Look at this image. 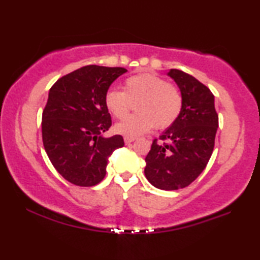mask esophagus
Returning <instances> with one entry per match:
<instances>
[{"label": "esophagus", "instance_id": "obj_1", "mask_svg": "<svg viewBox=\"0 0 260 260\" xmlns=\"http://www.w3.org/2000/svg\"><path fill=\"white\" fill-rule=\"evenodd\" d=\"M124 140H125V143H126V144H131L135 139H134V138H125Z\"/></svg>", "mask_w": 260, "mask_h": 260}]
</instances>
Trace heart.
<instances>
[{
  "label": "heart",
  "mask_w": 260,
  "mask_h": 260,
  "mask_svg": "<svg viewBox=\"0 0 260 260\" xmlns=\"http://www.w3.org/2000/svg\"><path fill=\"white\" fill-rule=\"evenodd\" d=\"M138 114L114 126V131L126 138L148 133L153 127L166 128L174 124L183 107V96L178 86L152 73H140L127 78L124 90L110 89L104 95V105L116 118L122 119L136 104Z\"/></svg>",
  "instance_id": "obj_1"
}]
</instances>
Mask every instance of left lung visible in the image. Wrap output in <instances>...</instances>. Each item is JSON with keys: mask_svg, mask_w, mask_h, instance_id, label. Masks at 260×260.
I'll return each instance as SVG.
<instances>
[{"mask_svg": "<svg viewBox=\"0 0 260 260\" xmlns=\"http://www.w3.org/2000/svg\"><path fill=\"white\" fill-rule=\"evenodd\" d=\"M183 96L182 111L158 143L153 140L146 157L144 174L153 187L177 190L190 184L203 172L212 155L219 118L214 96L196 78L180 70L167 73Z\"/></svg>", "mask_w": 260, "mask_h": 260, "instance_id": "left-lung-1", "label": "left lung"}]
</instances>
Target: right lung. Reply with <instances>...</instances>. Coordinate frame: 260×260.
<instances>
[{
    "mask_svg": "<svg viewBox=\"0 0 260 260\" xmlns=\"http://www.w3.org/2000/svg\"><path fill=\"white\" fill-rule=\"evenodd\" d=\"M124 68L87 65L58 79L50 88L42 112V141L57 172L80 187L100 183L108 159L124 147L121 135L104 138L111 116L104 95Z\"/></svg>",
    "mask_w": 260,
    "mask_h": 260,
    "instance_id": "1",
    "label": "right lung"
}]
</instances>
